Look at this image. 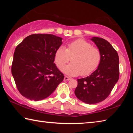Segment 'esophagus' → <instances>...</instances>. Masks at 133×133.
Segmentation results:
<instances>
[{
	"label": "esophagus",
	"mask_w": 133,
	"mask_h": 133,
	"mask_svg": "<svg viewBox=\"0 0 133 133\" xmlns=\"http://www.w3.org/2000/svg\"><path fill=\"white\" fill-rule=\"evenodd\" d=\"M70 79H71V78H70L69 77H68V76H65L64 78V81H68V80H70Z\"/></svg>",
	"instance_id": "obj_1"
}]
</instances>
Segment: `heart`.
<instances>
[{
  "mask_svg": "<svg viewBox=\"0 0 133 133\" xmlns=\"http://www.w3.org/2000/svg\"><path fill=\"white\" fill-rule=\"evenodd\" d=\"M71 63L63 70L71 76H88L98 68L102 59L100 49L93 47L85 40L78 39L67 44L66 49L60 46L55 55V63L58 69L62 70L70 59Z\"/></svg>",
  "mask_w": 133,
  "mask_h": 133,
  "instance_id": "1",
  "label": "heart"
}]
</instances>
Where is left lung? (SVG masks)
I'll list each match as a JSON object with an SVG mask.
<instances>
[{
    "label": "left lung",
    "instance_id": "left-lung-1",
    "mask_svg": "<svg viewBox=\"0 0 133 133\" xmlns=\"http://www.w3.org/2000/svg\"><path fill=\"white\" fill-rule=\"evenodd\" d=\"M91 40L100 49L102 59L97 69L88 77L77 79L76 96L87 104L104 100L119 78V57L117 51L106 40L94 37Z\"/></svg>",
    "mask_w": 133,
    "mask_h": 133
}]
</instances>
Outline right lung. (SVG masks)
I'll return each instance as SVG.
<instances>
[{
  "label": "right lung",
  "instance_id": "1",
  "mask_svg": "<svg viewBox=\"0 0 133 133\" xmlns=\"http://www.w3.org/2000/svg\"><path fill=\"white\" fill-rule=\"evenodd\" d=\"M62 38L50 34H33L26 37L15 49L12 73L22 96L30 100L48 97L63 82L55 55Z\"/></svg>",
  "mask_w": 133,
  "mask_h": 133
}]
</instances>
